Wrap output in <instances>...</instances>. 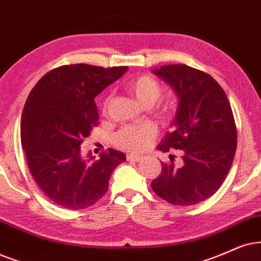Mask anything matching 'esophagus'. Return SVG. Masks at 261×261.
I'll return each mask as SVG.
<instances>
[{"instance_id":"34e87169","label":"esophagus","mask_w":261,"mask_h":261,"mask_svg":"<svg viewBox=\"0 0 261 261\" xmlns=\"http://www.w3.org/2000/svg\"><path fill=\"white\" fill-rule=\"evenodd\" d=\"M126 159L128 161H134V163H138V161L142 160V156L141 155H137V154H128L126 156Z\"/></svg>"}]
</instances>
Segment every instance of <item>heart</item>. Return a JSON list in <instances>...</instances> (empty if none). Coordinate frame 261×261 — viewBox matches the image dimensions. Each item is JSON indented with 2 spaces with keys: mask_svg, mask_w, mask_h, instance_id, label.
Listing matches in <instances>:
<instances>
[{
  "mask_svg": "<svg viewBox=\"0 0 261 261\" xmlns=\"http://www.w3.org/2000/svg\"><path fill=\"white\" fill-rule=\"evenodd\" d=\"M126 89L143 107H153L164 95L163 85L150 75H140L131 79L126 84ZM110 102L111 96H108L105 101V111L107 110ZM172 111V105L169 102H164L158 105L156 107L158 114L163 118L170 117ZM155 135H156V128L153 124L127 125L118 131L114 136V142L121 149L142 151L151 143Z\"/></svg>",
  "mask_w": 261,
  "mask_h": 261,
  "instance_id": "heart-1",
  "label": "heart"
}]
</instances>
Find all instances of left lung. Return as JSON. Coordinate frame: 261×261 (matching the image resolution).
<instances>
[{
    "label": "left lung",
    "mask_w": 261,
    "mask_h": 261,
    "mask_svg": "<svg viewBox=\"0 0 261 261\" xmlns=\"http://www.w3.org/2000/svg\"><path fill=\"white\" fill-rule=\"evenodd\" d=\"M153 73L179 98L174 128L158 148L165 153L182 150L183 165L161 163L151 189L178 206L202 202L223 184L236 151L237 130L229 98L213 77L187 65H165Z\"/></svg>",
    "instance_id": "1"
}]
</instances>
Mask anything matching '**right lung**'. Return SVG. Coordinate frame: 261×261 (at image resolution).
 <instances>
[{
    "label": "right lung",
    "instance_id": "add662e5",
    "mask_svg": "<svg viewBox=\"0 0 261 261\" xmlns=\"http://www.w3.org/2000/svg\"><path fill=\"white\" fill-rule=\"evenodd\" d=\"M127 71V66L103 68L65 65L37 82L21 114V144L30 172L43 193L58 206L83 210L108 190V180L124 153L107 149L100 159H84L81 144L98 125L94 98Z\"/></svg>",
    "mask_w": 261,
    "mask_h": 261
}]
</instances>
